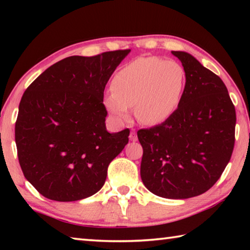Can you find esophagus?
<instances>
[{"label": "esophagus", "instance_id": "34e87169", "mask_svg": "<svg viewBox=\"0 0 250 250\" xmlns=\"http://www.w3.org/2000/svg\"><path fill=\"white\" fill-rule=\"evenodd\" d=\"M129 139L131 141H137L138 140V135H137V132H135V130H131Z\"/></svg>", "mask_w": 250, "mask_h": 250}]
</instances>
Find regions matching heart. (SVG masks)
<instances>
[{
	"instance_id": "obj_1",
	"label": "heart",
	"mask_w": 250,
	"mask_h": 250,
	"mask_svg": "<svg viewBox=\"0 0 250 250\" xmlns=\"http://www.w3.org/2000/svg\"><path fill=\"white\" fill-rule=\"evenodd\" d=\"M185 83V70L177 62L140 57L117 71L104 103L118 120L129 119L130 107L134 105L140 124L158 125L179 108Z\"/></svg>"
}]
</instances>
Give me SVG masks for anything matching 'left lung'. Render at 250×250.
<instances>
[{
    "instance_id": "obj_1",
    "label": "left lung",
    "mask_w": 250,
    "mask_h": 250,
    "mask_svg": "<svg viewBox=\"0 0 250 250\" xmlns=\"http://www.w3.org/2000/svg\"><path fill=\"white\" fill-rule=\"evenodd\" d=\"M186 83L182 101L167 121L138 131L143 147L140 174L155 195L184 200L216 183L235 145L236 111L223 80L185 52Z\"/></svg>"
}]
</instances>
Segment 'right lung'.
Masks as SVG:
<instances>
[{
  "mask_svg": "<svg viewBox=\"0 0 250 250\" xmlns=\"http://www.w3.org/2000/svg\"><path fill=\"white\" fill-rule=\"evenodd\" d=\"M130 49L70 56L42 73L25 90L15 124L23 174L42 195L73 202L103 188L130 130L109 133L104 91Z\"/></svg>",
  "mask_w": 250,
  "mask_h": 250,
  "instance_id": "right-lung-1",
  "label": "right lung"
}]
</instances>
